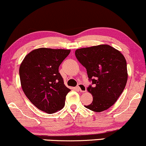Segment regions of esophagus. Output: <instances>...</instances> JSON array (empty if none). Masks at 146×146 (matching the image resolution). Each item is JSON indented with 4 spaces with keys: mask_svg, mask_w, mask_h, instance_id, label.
Listing matches in <instances>:
<instances>
[{
    "mask_svg": "<svg viewBox=\"0 0 146 146\" xmlns=\"http://www.w3.org/2000/svg\"><path fill=\"white\" fill-rule=\"evenodd\" d=\"M78 88L80 92H82L83 93V92L86 91V87L84 84H79Z\"/></svg>",
    "mask_w": 146,
    "mask_h": 146,
    "instance_id": "34e87169",
    "label": "esophagus"
}]
</instances>
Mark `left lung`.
<instances>
[{"mask_svg": "<svg viewBox=\"0 0 146 146\" xmlns=\"http://www.w3.org/2000/svg\"><path fill=\"white\" fill-rule=\"evenodd\" d=\"M75 56L86 68L93 86L87 90L93 102L85 106L95 112H102L112 106L119 98L128 80L127 64L123 54L108 44L78 48Z\"/></svg>", "mask_w": 146, "mask_h": 146, "instance_id": "1", "label": "left lung"}]
</instances>
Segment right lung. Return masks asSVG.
Listing matches in <instances>:
<instances>
[{
    "instance_id": "right-lung-1",
    "label": "right lung",
    "mask_w": 146,
    "mask_h": 146,
    "mask_svg": "<svg viewBox=\"0 0 146 146\" xmlns=\"http://www.w3.org/2000/svg\"><path fill=\"white\" fill-rule=\"evenodd\" d=\"M69 49L39 48L25 57L19 68L20 79L27 98L39 110L48 114L62 109L69 88L59 73L60 64Z\"/></svg>"
}]
</instances>
